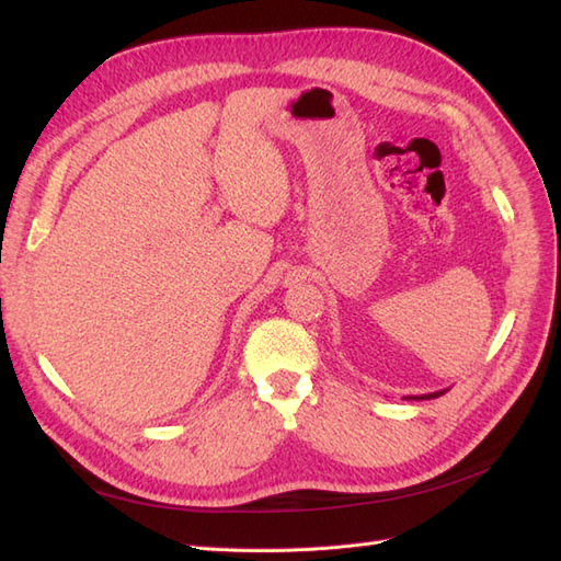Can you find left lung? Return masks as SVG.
<instances>
[{"mask_svg": "<svg viewBox=\"0 0 561 561\" xmlns=\"http://www.w3.org/2000/svg\"><path fill=\"white\" fill-rule=\"evenodd\" d=\"M445 390H437V393H431V396H419V398H404V400H431V398H437V396H443Z\"/></svg>", "mask_w": 561, "mask_h": 561, "instance_id": "1", "label": "left lung"}]
</instances>
